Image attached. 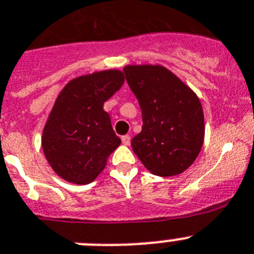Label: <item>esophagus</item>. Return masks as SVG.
Instances as JSON below:
<instances>
[{"label":"esophagus","mask_w":254,"mask_h":254,"mask_svg":"<svg viewBox=\"0 0 254 254\" xmlns=\"http://www.w3.org/2000/svg\"><path fill=\"white\" fill-rule=\"evenodd\" d=\"M122 142H123V145H126V146H128L129 145V142H131V137H129L128 134H125V136H122Z\"/></svg>","instance_id":"1"}]
</instances>
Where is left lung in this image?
<instances>
[{"label":"left lung","mask_w":254,"mask_h":254,"mask_svg":"<svg viewBox=\"0 0 254 254\" xmlns=\"http://www.w3.org/2000/svg\"><path fill=\"white\" fill-rule=\"evenodd\" d=\"M142 112V129L131 141L133 152L151 174L173 177L198 156L205 137L198 96L163 66L123 68Z\"/></svg>","instance_id":"obj_1"}]
</instances>
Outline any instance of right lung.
Instances as JSON below:
<instances>
[{
  "label": "right lung",
  "instance_id": "1",
  "mask_svg": "<svg viewBox=\"0 0 254 254\" xmlns=\"http://www.w3.org/2000/svg\"><path fill=\"white\" fill-rule=\"evenodd\" d=\"M123 82V72L105 69L73 78L57 96L44 126L42 146L52 169L64 181L93 182L121 145L103 105Z\"/></svg>",
  "mask_w": 254,
  "mask_h": 254
}]
</instances>
